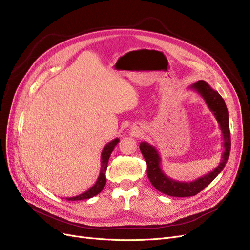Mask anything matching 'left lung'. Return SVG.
Returning a JSON list of instances; mask_svg holds the SVG:
<instances>
[{
  "label": "left lung",
  "mask_w": 250,
  "mask_h": 250,
  "mask_svg": "<svg viewBox=\"0 0 250 250\" xmlns=\"http://www.w3.org/2000/svg\"><path fill=\"white\" fill-rule=\"evenodd\" d=\"M190 89L200 94L205 100L206 104L208 105L209 109L213 113L214 117L216 118L222 133L223 153L221 155V160L218 167L210 171L209 174H206L196 180L190 181V182H182V181H177L167 177L161 168V157L156 148L147 142H142L140 145V150L146 162H147V175L150 182L158 191L169 196L185 197L192 196L201 192L226 167L230 152L229 111L225 100L219 95L217 91L213 90L209 83L205 81L194 83L190 85Z\"/></svg>",
  "instance_id": "1"
}]
</instances>
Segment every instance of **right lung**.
Listing matches in <instances>:
<instances>
[{
    "instance_id": "right-lung-1",
    "label": "right lung",
    "mask_w": 250,
    "mask_h": 250,
    "mask_svg": "<svg viewBox=\"0 0 250 250\" xmlns=\"http://www.w3.org/2000/svg\"><path fill=\"white\" fill-rule=\"evenodd\" d=\"M120 142V140L115 139L111 142L107 143L105 145V147L103 148L102 152H101V167H100V173L98 176V179L96 181V183L94 184L90 189H88L87 191H84L79 195L75 196H71V197H66L67 201H82V200H88L91 199V197L97 195L98 193L101 192V190L105 186L106 183V177H105V173L107 169V163H108V159L111 152L114 151L115 147L117 146V144Z\"/></svg>"
}]
</instances>
